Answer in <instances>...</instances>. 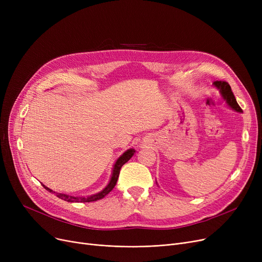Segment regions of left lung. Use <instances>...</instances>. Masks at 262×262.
<instances>
[{"label":"left lung","mask_w":262,"mask_h":262,"mask_svg":"<svg viewBox=\"0 0 262 262\" xmlns=\"http://www.w3.org/2000/svg\"><path fill=\"white\" fill-rule=\"evenodd\" d=\"M213 86H215L220 90V92H221V94L223 96V99L226 101V103L228 104V106L231 109L236 110V112H238V113H242V109L238 105L235 95H233L228 82L223 81V80H216L213 82Z\"/></svg>","instance_id":"1"}]
</instances>
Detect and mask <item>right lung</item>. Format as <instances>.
<instances>
[{
  "label": "right lung",
  "mask_w": 262,
  "mask_h": 262,
  "mask_svg": "<svg viewBox=\"0 0 262 262\" xmlns=\"http://www.w3.org/2000/svg\"><path fill=\"white\" fill-rule=\"evenodd\" d=\"M135 153V149L134 148H129L127 149L126 152H124L116 161L115 166H114V169H113V174H112V178H110V181L108 183V185L101 191L99 192V193L96 194H93V195H90V196H87V198H84V196H71V195H68V194H63V193H56V192H54L53 190H51L50 188L46 187L45 185H42L45 187V189H47L48 191L50 192H54L55 194L57 195V198L63 200V201H67V202H71V203H77V202H80V203H89V202H94V201H98V200H101L103 199L105 195H107L110 191H112L116 184H117V181L119 178V174H120V170L122 168V166L124 163H126L134 155Z\"/></svg>",
  "instance_id": "add662e5"
}]
</instances>
